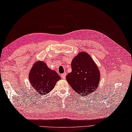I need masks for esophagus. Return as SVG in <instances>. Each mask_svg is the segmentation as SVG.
I'll use <instances>...</instances> for the list:
<instances>
[{
  "instance_id": "1",
  "label": "esophagus",
  "mask_w": 132,
  "mask_h": 132,
  "mask_svg": "<svg viewBox=\"0 0 132 132\" xmlns=\"http://www.w3.org/2000/svg\"><path fill=\"white\" fill-rule=\"evenodd\" d=\"M61 77H62V78L63 79H65V77H66V73H64L63 74H62V75H61Z\"/></svg>"
}]
</instances>
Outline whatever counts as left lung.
Listing matches in <instances>:
<instances>
[{"label":"left lung","instance_id":"left-lung-1","mask_svg":"<svg viewBox=\"0 0 132 132\" xmlns=\"http://www.w3.org/2000/svg\"><path fill=\"white\" fill-rule=\"evenodd\" d=\"M72 72L66 76L69 85L78 94L85 96L97 88L100 73L89 54L79 53L71 62Z\"/></svg>","mask_w":132,"mask_h":132}]
</instances>
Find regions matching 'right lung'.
<instances>
[{
	"instance_id": "right-lung-1",
	"label": "right lung",
	"mask_w": 132,
	"mask_h": 132,
	"mask_svg": "<svg viewBox=\"0 0 132 132\" xmlns=\"http://www.w3.org/2000/svg\"><path fill=\"white\" fill-rule=\"evenodd\" d=\"M29 81L35 90L40 95L53 90L56 83L61 79L55 70H51L43 61H36L29 72Z\"/></svg>"
}]
</instances>
